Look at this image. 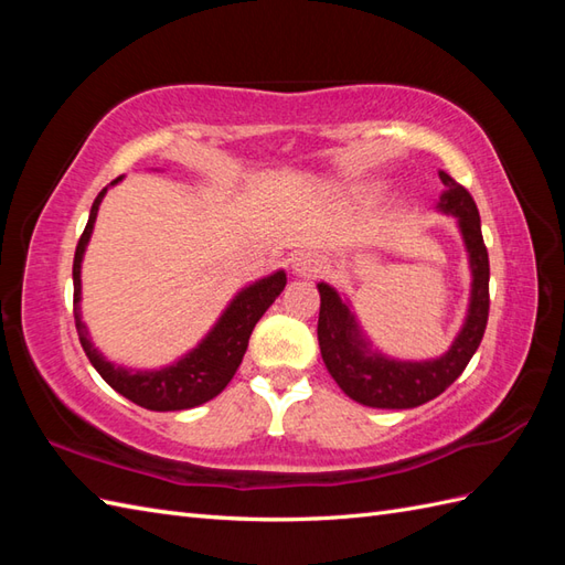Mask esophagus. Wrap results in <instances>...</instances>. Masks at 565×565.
Here are the masks:
<instances>
[{
	"mask_svg": "<svg viewBox=\"0 0 565 565\" xmlns=\"http://www.w3.org/2000/svg\"><path fill=\"white\" fill-rule=\"evenodd\" d=\"M291 269L296 276H318L320 271H326V259L316 252H298L291 259Z\"/></svg>",
	"mask_w": 565,
	"mask_h": 565,
	"instance_id": "obj_1",
	"label": "esophagus"
}]
</instances>
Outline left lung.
<instances>
[{
    "label": "left lung",
    "instance_id": "left-lung-1",
    "mask_svg": "<svg viewBox=\"0 0 565 565\" xmlns=\"http://www.w3.org/2000/svg\"><path fill=\"white\" fill-rule=\"evenodd\" d=\"M439 179L447 186L439 199V211L454 215L459 223L473 274L468 316L447 354L429 362H398V359L374 352L340 294L328 284H318V342L322 362L352 401L369 407L407 411V407L437 398L461 376L483 340L490 310V264L481 233V215H478L473 196L459 182H454L447 172H439Z\"/></svg>",
    "mask_w": 565,
    "mask_h": 565
}]
</instances>
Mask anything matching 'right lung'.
<instances>
[{
  "label": "right lung",
  "instance_id": "right-lung-1",
  "mask_svg": "<svg viewBox=\"0 0 565 565\" xmlns=\"http://www.w3.org/2000/svg\"><path fill=\"white\" fill-rule=\"evenodd\" d=\"M116 182H121V177L114 179L111 184ZM106 189H102L99 196L92 203L89 221L77 243L75 264H72V281H75V326L79 332L82 350L89 356L92 366L99 371V376L109 383L114 391L121 393L124 398L134 401L136 405L158 413L196 407L215 398V395L231 383L247 352L249 334L255 330L257 320L267 313V308L276 301V296L284 291L286 274L274 271L239 291L231 301V306L223 310V316L215 322L213 330L199 342L196 350L184 354L172 366H164L158 371H128L124 366H114L111 362H106L97 347L92 344L89 332L84 328L79 313L82 257L92 237V227L94 221H97V211Z\"/></svg>",
  "mask_w": 565,
  "mask_h": 565
}]
</instances>
